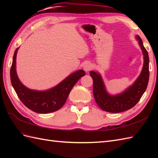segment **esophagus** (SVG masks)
<instances>
[{
  "label": "esophagus",
  "instance_id": "obj_1",
  "mask_svg": "<svg viewBox=\"0 0 158 158\" xmlns=\"http://www.w3.org/2000/svg\"><path fill=\"white\" fill-rule=\"evenodd\" d=\"M92 69V64L91 63H89V62L86 63L84 65V66H83V69H84L85 72H89V70H91Z\"/></svg>",
  "mask_w": 158,
  "mask_h": 158
}]
</instances>
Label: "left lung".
Segmentation results:
<instances>
[{
	"label": "left lung",
	"instance_id": "obj_1",
	"mask_svg": "<svg viewBox=\"0 0 158 158\" xmlns=\"http://www.w3.org/2000/svg\"><path fill=\"white\" fill-rule=\"evenodd\" d=\"M142 50L144 63L142 71L133 84L125 91L115 96L110 95L105 88L101 75L98 72H89L93 79V94L96 102L100 109L109 113H120L135 106L145 92L149 78V55L143 44L142 39L137 35Z\"/></svg>",
	"mask_w": 158,
	"mask_h": 158
}]
</instances>
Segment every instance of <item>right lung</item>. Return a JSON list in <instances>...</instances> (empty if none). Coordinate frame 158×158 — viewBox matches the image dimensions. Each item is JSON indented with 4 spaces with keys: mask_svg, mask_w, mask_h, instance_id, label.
Segmentation results:
<instances>
[{
    "mask_svg": "<svg viewBox=\"0 0 158 158\" xmlns=\"http://www.w3.org/2000/svg\"><path fill=\"white\" fill-rule=\"evenodd\" d=\"M19 48L15 49L10 70L13 88L20 100L26 107L38 113H49L56 111L64 105L70 92L77 81L85 75L83 70H79L70 74L59 84L45 90L31 89L19 81L16 73V56Z\"/></svg>",
    "mask_w": 158,
    "mask_h": 158,
    "instance_id": "obj_1",
    "label": "right lung"
}]
</instances>
